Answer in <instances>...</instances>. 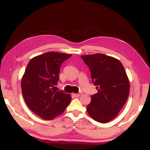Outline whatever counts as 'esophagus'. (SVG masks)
Masks as SVG:
<instances>
[{"label":"esophagus","mask_w":150,"mask_h":150,"mask_svg":"<svg viewBox=\"0 0 150 150\" xmlns=\"http://www.w3.org/2000/svg\"><path fill=\"white\" fill-rule=\"evenodd\" d=\"M73 95L75 96V97H79L81 95V93H78V94H73Z\"/></svg>","instance_id":"1"}]
</instances>
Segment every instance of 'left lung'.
<instances>
[{"mask_svg": "<svg viewBox=\"0 0 150 150\" xmlns=\"http://www.w3.org/2000/svg\"><path fill=\"white\" fill-rule=\"evenodd\" d=\"M91 73L98 92L87 105L89 115L96 121L106 123L113 120L126 102L130 84L122 63L116 58L101 53L81 56Z\"/></svg>", "mask_w": 150, "mask_h": 150, "instance_id": "8db88e82", "label": "left lung"}]
</instances>
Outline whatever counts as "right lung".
I'll return each mask as SVG.
<instances>
[{
	"label": "right lung",
	"instance_id": "1",
	"mask_svg": "<svg viewBox=\"0 0 150 150\" xmlns=\"http://www.w3.org/2000/svg\"><path fill=\"white\" fill-rule=\"evenodd\" d=\"M72 55L48 52L29 62L22 78V92L26 104L37 116L51 120L61 114L71 101V96L53 90L59 80L60 68Z\"/></svg>",
	"mask_w": 150,
	"mask_h": 150
}]
</instances>
